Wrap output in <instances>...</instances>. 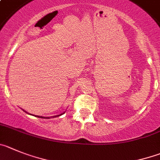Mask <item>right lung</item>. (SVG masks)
Returning a JSON list of instances; mask_svg holds the SVG:
<instances>
[{
	"label": "right lung",
	"instance_id": "obj_1",
	"mask_svg": "<svg viewBox=\"0 0 160 160\" xmlns=\"http://www.w3.org/2000/svg\"><path fill=\"white\" fill-rule=\"evenodd\" d=\"M23 111H24V110H23ZM24 112H25L26 113H28V112H26V111H24ZM63 113H65V112H63ZM63 113L60 114V115H58V116H55V117H59V116L62 115V114H63ZM28 114H30V113H28ZM31 115H32V114H31ZM33 116H35V115H33ZM35 117H39V118H47V119H48V118H50V117H40V116H35Z\"/></svg>",
	"mask_w": 160,
	"mask_h": 160
}]
</instances>
